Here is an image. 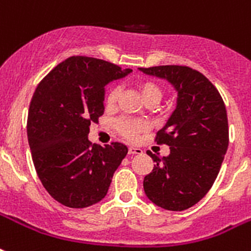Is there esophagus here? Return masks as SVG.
Wrapping results in <instances>:
<instances>
[{
    "mask_svg": "<svg viewBox=\"0 0 251 251\" xmlns=\"http://www.w3.org/2000/svg\"><path fill=\"white\" fill-rule=\"evenodd\" d=\"M143 152L141 149H138V147H129V153L130 155H141Z\"/></svg>",
    "mask_w": 251,
    "mask_h": 251,
    "instance_id": "obj_1",
    "label": "esophagus"
}]
</instances>
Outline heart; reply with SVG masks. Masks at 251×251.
Instances as JSON below:
<instances>
[{
    "instance_id": "obj_1",
    "label": "heart",
    "mask_w": 251,
    "mask_h": 251,
    "mask_svg": "<svg viewBox=\"0 0 251 251\" xmlns=\"http://www.w3.org/2000/svg\"><path fill=\"white\" fill-rule=\"evenodd\" d=\"M138 88H139V92H141L142 98L145 101L147 100H157L160 101L161 96H163V91L156 83L153 82H150V80H145V82H141L138 84ZM118 96H120V88L118 87H110L109 90L106 91L105 98H104V104H105L106 108H113L116 104H117ZM116 127H117L118 133L124 135L127 139H135L138 135V133H141L142 130L145 129V124H142L141 121H135V120H127V118H124V120H120L116 124Z\"/></svg>"
}]
</instances>
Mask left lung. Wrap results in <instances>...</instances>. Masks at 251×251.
I'll return each instance as SVG.
<instances>
[{
  "instance_id": "obj_1",
  "label": "left lung",
  "mask_w": 251,
  "mask_h": 251,
  "mask_svg": "<svg viewBox=\"0 0 251 251\" xmlns=\"http://www.w3.org/2000/svg\"><path fill=\"white\" fill-rule=\"evenodd\" d=\"M168 80L177 91V105L156 142L171 152L155 161L143 179L147 198L169 211L190 208L208 193L218 177L229 143L228 118L216 87L194 69L178 65L139 68Z\"/></svg>"
}]
</instances>
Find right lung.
Instances as JSON below:
<instances>
[{
	"instance_id": "obj_1",
	"label": "right lung",
	"mask_w": 251,
	"mask_h": 251,
	"mask_svg": "<svg viewBox=\"0 0 251 251\" xmlns=\"http://www.w3.org/2000/svg\"><path fill=\"white\" fill-rule=\"evenodd\" d=\"M133 70L104 60L73 56L41 80L33 92L27 137L36 173L53 199L70 208L100 202L127 147L88 141L90 125L104 113L105 86Z\"/></svg>"
}]
</instances>
